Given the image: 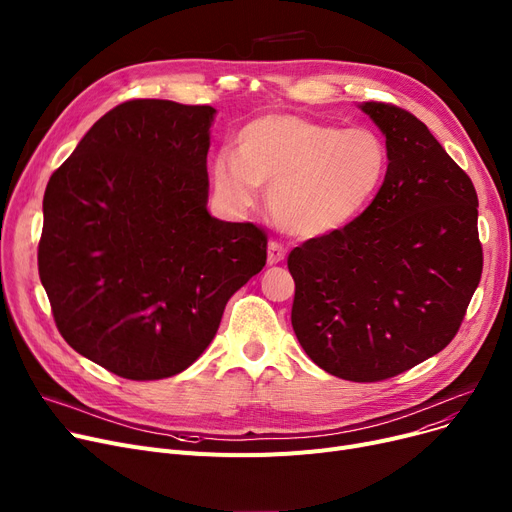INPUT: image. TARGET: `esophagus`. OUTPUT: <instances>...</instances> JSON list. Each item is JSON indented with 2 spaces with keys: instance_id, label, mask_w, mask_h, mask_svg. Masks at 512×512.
I'll list each match as a JSON object with an SVG mask.
<instances>
[{
  "instance_id": "esophagus-1",
  "label": "esophagus",
  "mask_w": 512,
  "mask_h": 512,
  "mask_svg": "<svg viewBox=\"0 0 512 512\" xmlns=\"http://www.w3.org/2000/svg\"><path fill=\"white\" fill-rule=\"evenodd\" d=\"M284 257H286V247L282 245V242L272 240V242H270V247H267V263H270V265H276V263L284 261Z\"/></svg>"
}]
</instances>
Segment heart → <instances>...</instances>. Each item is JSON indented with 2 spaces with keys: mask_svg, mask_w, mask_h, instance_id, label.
I'll list each match as a JSON object with an SVG mask.
<instances>
[{
  "mask_svg": "<svg viewBox=\"0 0 512 512\" xmlns=\"http://www.w3.org/2000/svg\"><path fill=\"white\" fill-rule=\"evenodd\" d=\"M238 153L213 157L218 199L251 209L270 188L276 224L294 236H321L351 224L386 178L388 149L369 128H340L299 114H263L238 132Z\"/></svg>",
  "mask_w": 512,
  "mask_h": 512,
  "instance_id": "b5f03b06",
  "label": "heart"
}]
</instances>
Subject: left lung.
Masks as SVG:
<instances>
[{"instance_id": "obj_1", "label": "left lung", "mask_w": 512, "mask_h": 512, "mask_svg": "<svg viewBox=\"0 0 512 512\" xmlns=\"http://www.w3.org/2000/svg\"><path fill=\"white\" fill-rule=\"evenodd\" d=\"M361 110L386 134V178L351 224L290 251V321L324 371L382 382L450 344L483 251L475 186L429 128L392 103Z\"/></svg>"}]
</instances>
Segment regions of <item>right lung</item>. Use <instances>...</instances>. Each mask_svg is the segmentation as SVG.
Wrapping results in <instances>:
<instances>
[{
    "label": "right lung",
    "instance_id": "add662e5",
    "mask_svg": "<svg viewBox=\"0 0 512 512\" xmlns=\"http://www.w3.org/2000/svg\"><path fill=\"white\" fill-rule=\"evenodd\" d=\"M211 105L132 99L51 174L39 278L62 338L134 382L193 365L232 294L263 270L267 234L207 211Z\"/></svg>",
    "mask_w": 512,
    "mask_h": 512
}]
</instances>
